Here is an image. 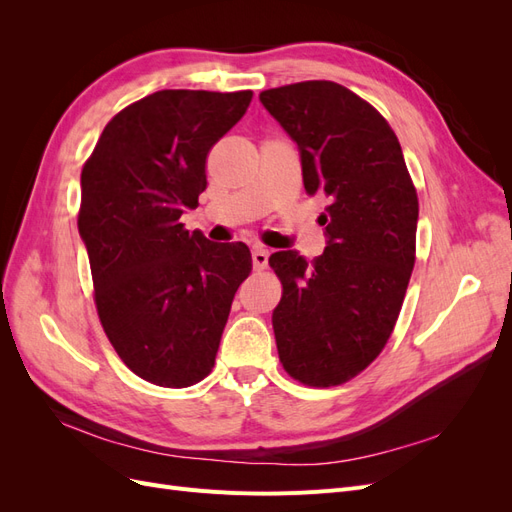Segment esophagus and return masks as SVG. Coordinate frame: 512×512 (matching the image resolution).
<instances>
[{
  "mask_svg": "<svg viewBox=\"0 0 512 512\" xmlns=\"http://www.w3.org/2000/svg\"><path fill=\"white\" fill-rule=\"evenodd\" d=\"M252 262H254V269L256 271L267 269V265H269V252L265 250V247H260V245L254 247V250H252Z\"/></svg>",
  "mask_w": 512,
  "mask_h": 512,
  "instance_id": "obj_1",
  "label": "esophagus"
}]
</instances>
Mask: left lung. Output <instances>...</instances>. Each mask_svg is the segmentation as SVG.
<instances>
[{
	"label": "left lung",
	"mask_w": 512,
	"mask_h": 512,
	"mask_svg": "<svg viewBox=\"0 0 512 512\" xmlns=\"http://www.w3.org/2000/svg\"><path fill=\"white\" fill-rule=\"evenodd\" d=\"M260 102L299 145L305 192L327 200L324 254L269 258L282 282L277 354L301 384L339 386L378 359L395 329L416 260V188L389 121L344 85L292 83Z\"/></svg>",
	"instance_id": "1"
}]
</instances>
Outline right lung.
Masks as SVG:
<instances>
[{"mask_svg":"<svg viewBox=\"0 0 512 512\" xmlns=\"http://www.w3.org/2000/svg\"><path fill=\"white\" fill-rule=\"evenodd\" d=\"M252 96L156 91L106 123L83 166L79 232L102 329L138 378L166 389L211 374L232 299L252 271L245 243H211L181 224L207 188L211 147Z\"/></svg>","mask_w":512,"mask_h":512,"instance_id":"right-lung-1","label":"right lung"}]
</instances>
